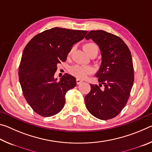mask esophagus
I'll use <instances>...</instances> for the list:
<instances>
[{
    "label": "esophagus",
    "instance_id": "34e87169",
    "mask_svg": "<svg viewBox=\"0 0 152 152\" xmlns=\"http://www.w3.org/2000/svg\"><path fill=\"white\" fill-rule=\"evenodd\" d=\"M83 82L82 80H80V79H76V84H80V83H82V82Z\"/></svg>",
    "mask_w": 152,
    "mask_h": 152
}]
</instances>
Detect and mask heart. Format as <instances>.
Instances as JSON below:
<instances>
[{
    "instance_id": "obj_1",
    "label": "heart",
    "mask_w": 152,
    "mask_h": 152,
    "mask_svg": "<svg viewBox=\"0 0 152 152\" xmlns=\"http://www.w3.org/2000/svg\"><path fill=\"white\" fill-rule=\"evenodd\" d=\"M84 49L86 52L89 56L92 54H98L99 51V46L94 43H86L84 45ZM74 51V48L71 49V50L69 53V54H71ZM92 70L91 68L88 66H84L80 65H75L72 67L70 68V72L74 76H75L78 78L83 79L88 75V74L92 73Z\"/></svg>"
}]
</instances>
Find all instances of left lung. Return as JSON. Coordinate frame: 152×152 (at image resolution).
<instances>
[{"label":"left lung","instance_id":"1","mask_svg":"<svg viewBox=\"0 0 152 152\" xmlns=\"http://www.w3.org/2000/svg\"><path fill=\"white\" fill-rule=\"evenodd\" d=\"M85 38L96 43L102 56L96 74L100 84H91V91L84 98L86 107L98 119H112L125 107L132 91L134 81L132 54L120 37L104 31H91Z\"/></svg>","mask_w":152,"mask_h":152}]
</instances>
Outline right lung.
<instances>
[{"label":"right lung","instance_id":"obj_1","mask_svg":"<svg viewBox=\"0 0 152 152\" xmlns=\"http://www.w3.org/2000/svg\"><path fill=\"white\" fill-rule=\"evenodd\" d=\"M88 31L55 27L33 37L23 52L19 78L23 93L34 111L43 117L58 114L65 104L66 92L76 86L74 76L65 74L57 81V65L66 61L74 44Z\"/></svg>","mask_w":152,"mask_h":152}]
</instances>
